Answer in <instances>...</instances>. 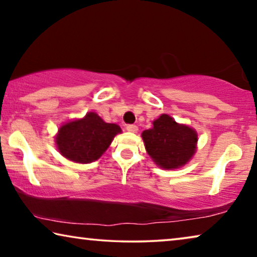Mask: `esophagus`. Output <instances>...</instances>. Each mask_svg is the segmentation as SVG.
<instances>
[{
  "instance_id": "esophagus-1",
  "label": "esophagus",
  "mask_w": 257,
  "mask_h": 257,
  "mask_svg": "<svg viewBox=\"0 0 257 257\" xmlns=\"http://www.w3.org/2000/svg\"><path fill=\"white\" fill-rule=\"evenodd\" d=\"M127 130H128L129 133L135 134V133L138 132V127H137V125H135V124H128L127 125Z\"/></svg>"
}]
</instances>
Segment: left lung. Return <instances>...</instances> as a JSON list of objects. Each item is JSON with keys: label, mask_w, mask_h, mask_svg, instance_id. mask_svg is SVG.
<instances>
[{"label": "left lung", "mask_w": 257, "mask_h": 257, "mask_svg": "<svg viewBox=\"0 0 257 257\" xmlns=\"http://www.w3.org/2000/svg\"><path fill=\"white\" fill-rule=\"evenodd\" d=\"M152 160L165 170H173L189 162L196 152L197 133L186 124L177 123L170 115L161 114L153 127L142 134Z\"/></svg>", "instance_id": "obj_1"}]
</instances>
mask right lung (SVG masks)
<instances>
[{"label": "right lung", "mask_w": 257, "mask_h": 257, "mask_svg": "<svg viewBox=\"0 0 257 257\" xmlns=\"http://www.w3.org/2000/svg\"><path fill=\"white\" fill-rule=\"evenodd\" d=\"M121 128L115 123L104 122L95 112L82 119L61 125L55 144L61 155L76 163H90L101 158Z\"/></svg>", "instance_id": "add662e5"}]
</instances>
